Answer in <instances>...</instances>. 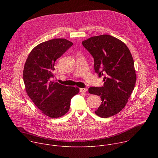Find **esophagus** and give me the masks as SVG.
<instances>
[{
  "instance_id": "esophagus-1",
  "label": "esophagus",
  "mask_w": 158,
  "mask_h": 158,
  "mask_svg": "<svg viewBox=\"0 0 158 158\" xmlns=\"http://www.w3.org/2000/svg\"><path fill=\"white\" fill-rule=\"evenodd\" d=\"M87 91V88H81L80 92L81 93H85Z\"/></svg>"
}]
</instances>
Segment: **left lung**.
<instances>
[{"instance_id":"8db88e82","label":"left lung","mask_w":158,"mask_h":158,"mask_svg":"<svg viewBox=\"0 0 158 158\" xmlns=\"http://www.w3.org/2000/svg\"><path fill=\"white\" fill-rule=\"evenodd\" d=\"M82 44L94 58L96 73L99 77L104 76L103 86L88 90L101 98L95 113L103 118L114 116L125 107L136 83L130 51L121 40L106 34L90 37Z\"/></svg>"}]
</instances>
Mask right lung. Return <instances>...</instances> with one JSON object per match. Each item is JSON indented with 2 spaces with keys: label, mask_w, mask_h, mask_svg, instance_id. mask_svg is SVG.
<instances>
[{
  "label": "right lung",
  "mask_w": 158,
  "mask_h": 158,
  "mask_svg": "<svg viewBox=\"0 0 158 158\" xmlns=\"http://www.w3.org/2000/svg\"><path fill=\"white\" fill-rule=\"evenodd\" d=\"M73 43L65 39H54L39 44L27 57L23 79L26 92L42 113L57 118L67 113L71 100L79 89L62 85L52 81L56 60Z\"/></svg>",
  "instance_id": "right-lung-1"
}]
</instances>
